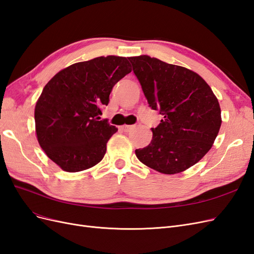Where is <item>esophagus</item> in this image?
Returning a JSON list of instances; mask_svg holds the SVG:
<instances>
[{
	"label": "esophagus",
	"mask_w": 254,
	"mask_h": 254,
	"mask_svg": "<svg viewBox=\"0 0 254 254\" xmlns=\"http://www.w3.org/2000/svg\"><path fill=\"white\" fill-rule=\"evenodd\" d=\"M133 127H134L133 125H123V126L121 127V129H122L124 132H129L130 130H131Z\"/></svg>",
	"instance_id": "obj_1"
}]
</instances>
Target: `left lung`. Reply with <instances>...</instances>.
<instances>
[{
	"label": "left lung",
	"instance_id": "obj_1",
	"mask_svg": "<svg viewBox=\"0 0 254 254\" xmlns=\"http://www.w3.org/2000/svg\"><path fill=\"white\" fill-rule=\"evenodd\" d=\"M152 110L164 119L151 128L148 146L135 149L141 162L159 173L173 175L202 159L221 125L216 96L197 73L142 55L128 58Z\"/></svg>",
	"mask_w": 254,
	"mask_h": 254
}]
</instances>
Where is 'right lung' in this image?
<instances>
[{"mask_svg":"<svg viewBox=\"0 0 254 254\" xmlns=\"http://www.w3.org/2000/svg\"><path fill=\"white\" fill-rule=\"evenodd\" d=\"M130 72L125 57H97L65 67L44 87L35 108L37 139L64 171L81 172L101 162L118 128L99 115L114 84Z\"/></svg>","mask_w":254,"mask_h":254,"instance_id":"obj_1","label":"right lung"}]
</instances>
